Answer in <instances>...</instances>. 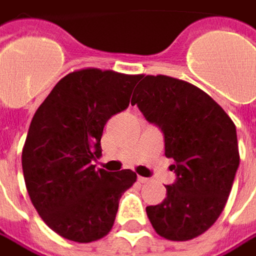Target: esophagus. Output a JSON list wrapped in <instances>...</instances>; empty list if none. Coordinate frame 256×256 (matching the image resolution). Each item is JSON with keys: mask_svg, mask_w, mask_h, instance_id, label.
I'll return each instance as SVG.
<instances>
[{"mask_svg": "<svg viewBox=\"0 0 256 256\" xmlns=\"http://www.w3.org/2000/svg\"><path fill=\"white\" fill-rule=\"evenodd\" d=\"M138 180H139L140 184H148L150 179L149 178H143V176H139V178H138Z\"/></svg>", "mask_w": 256, "mask_h": 256, "instance_id": "obj_1", "label": "esophagus"}]
</instances>
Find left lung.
Segmentation results:
<instances>
[{"instance_id": "left-lung-1", "label": "left lung", "mask_w": 256, "mask_h": 256, "mask_svg": "<svg viewBox=\"0 0 256 256\" xmlns=\"http://www.w3.org/2000/svg\"><path fill=\"white\" fill-rule=\"evenodd\" d=\"M132 104L160 128L176 180L146 212L169 240H189L210 228L226 205L239 166L236 128L225 110L194 84L142 76Z\"/></svg>"}]
</instances>
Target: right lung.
Instances as JSON below:
<instances>
[{"mask_svg":"<svg viewBox=\"0 0 256 256\" xmlns=\"http://www.w3.org/2000/svg\"><path fill=\"white\" fill-rule=\"evenodd\" d=\"M140 76L86 68L54 86L37 108L22 149L30 199L56 234L74 242L103 238L122 194L136 182L130 169H96L107 120L126 110Z\"/></svg>","mask_w":256,"mask_h":256,"instance_id":"obj_1","label":"right lung"}]
</instances>
